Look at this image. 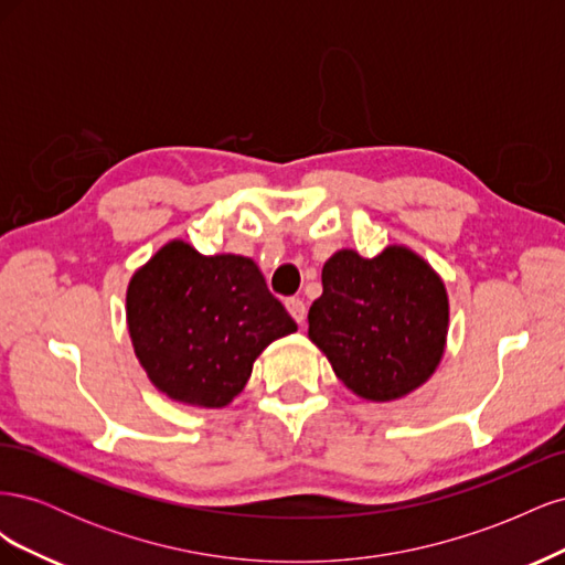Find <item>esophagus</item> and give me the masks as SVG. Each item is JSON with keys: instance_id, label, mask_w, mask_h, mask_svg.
Segmentation results:
<instances>
[{"instance_id": "34e87169", "label": "esophagus", "mask_w": 565, "mask_h": 565, "mask_svg": "<svg viewBox=\"0 0 565 565\" xmlns=\"http://www.w3.org/2000/svg\"><path fill=\"white\" fill-rule=\"evenodd\" d=\"M285 306H287V311H289V316H292L299 324H303V320H306V303L301 301V299H287L285 301Z\"/></svg>"}]
</instances>
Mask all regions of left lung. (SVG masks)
Returning a JSON list of instances; mask_svg holds the SVG:
<instances>
[{"label": "left lung", "mask_w": 565, "mask_h": 565, "mask_svg": "<svg viewBox=\"0 0 565 565\" xmlns=\"http://www.w3.org/2000/svg\"><path fill=\"white\" fill-rule=\"evenodd\" d=\"M448 318L446 285L413 249L388 245L374 259L339 249L322 266L309 339L355 396L386 403L436 372Z\"/></svg>", "instance_id": "1"}]
</instances>
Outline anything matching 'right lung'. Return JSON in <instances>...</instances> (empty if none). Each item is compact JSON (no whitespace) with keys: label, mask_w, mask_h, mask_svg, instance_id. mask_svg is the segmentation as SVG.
I'll list each match as a JSON object with an SVG mask.
<instances>
[{"label":"right lung","mask_w":565,"mask_h":565,"mask_svg":"<svg viewBox=\"0 0 565 565\" xmlns=\"http://www.w3.org/2000/svg\"><path fill=\"white\" fill-rule=\"evenodd\" d=\"M127 324L148 380L195 407L228 405L270 341L297 332L252 259L204 256L183 241L134 273Z\"/></svg>","instance_id":"1"}]
</instances>
